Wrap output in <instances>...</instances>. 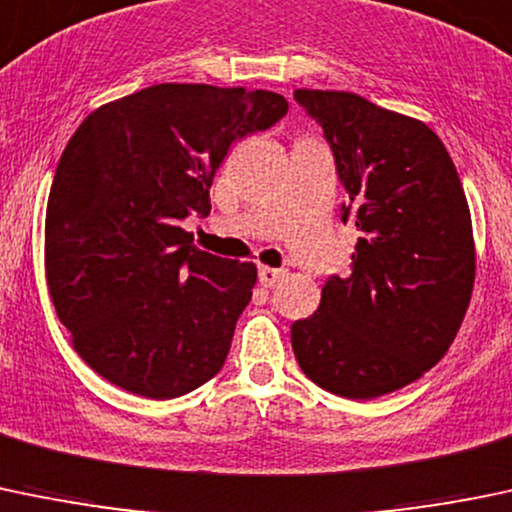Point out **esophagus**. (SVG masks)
Instances as JSON below:
<instances>
[{
	"label": "esophagus",
	"mask_w": 512,
	"mask_h": 512,
	"mask_svg": "<svg viewBox=\"0 0 512 512\" xmlns=\"http://www.w3.org/2000/svg\"><path fill=\"white\" fill-rule=\"evenodd\" d=\"M283 276H286L283 268H268V266L258 268V283H261L263 288H273Z\"/></svg>",
	"instance_id": "1"
}]
</instances>
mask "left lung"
I'll return each instance as SVG.
<instances>
[{
	"label": "left lung",
	"instance_id": "left-lung-1",
	"mask_svg": "<svg viewBox=\"0 0 512 512\" xmlns=\"http://www.w3.org/2000/svg\"><path fill=\"white\" fill-rule=\"evenodd\" d=\"M323 128L360 231L352 271L330 276L291 342L305 377L345 399L397 392L456 337L476 278L471 212L434 130L355 93L295 91Z\"/></svg>",
	"mask_w": 512,
	"mask_h": 512
}]
</instances>
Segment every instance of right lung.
Masks as SVG:
<instances>
[{
	"instance_id": "right-lung-1",
	"label": "right lung",
	"mask_w": 512,
	"mask_h": 512,
	"mask_svg": "<svg viewBox=\"0 0 512 512\" xmlns=\"http://www.w3.org/2000/svg\"><path fill=\"white\" fill-rule=\"evenodd\" d=\"M286 113L271 91L160 83L78 125L51 184L46 281L100 377L175 399L224 367L256 266L199 251L179 224L209 214L231 142Z\"/></svg>"
}]
</instances>
